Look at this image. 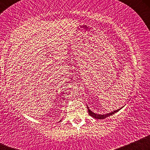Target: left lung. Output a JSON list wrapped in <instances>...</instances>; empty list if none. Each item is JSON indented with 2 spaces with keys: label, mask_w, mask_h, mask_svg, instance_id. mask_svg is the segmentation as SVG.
<instances>
[{
  "label": "left lung",
  "mask_w": 150,
  "mask_h": 150,
  "mask_svg": "<svg viewBox=\"0 0 150 150\" xmlns=\"http://www.w3.org/2000/svg\"><path fill=\"white\" fill-rule=\"evenodd\" d=\"M87 109H88V112H89V116H92L93 118H97V119H104V118H106V117H108L109 116H111V115L114 114L115 113L118 112V111H119L120 108V109L116 110V111H112V112H111V113H106V114H103V115H101V114H97V113L92 112V111H91L90 109H89L88 106H87Z\"/></svg>",
  "instance_id": "8db88e82"
}]
</instances>
